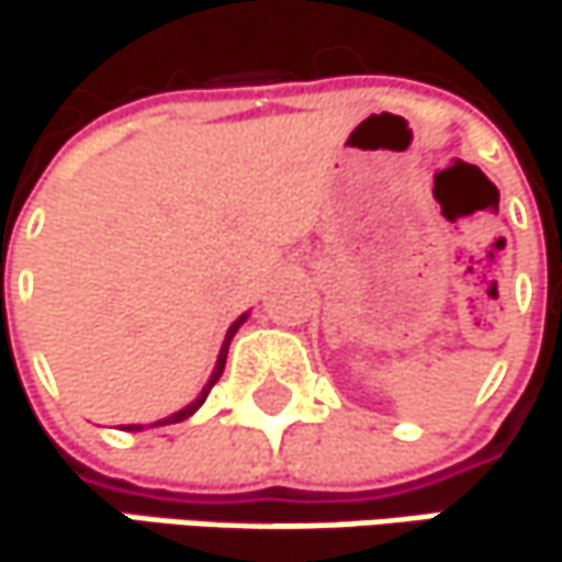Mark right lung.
<instances>
[{
  "instance_id": "1",
  "label": "right lung",
  "mask_w": 562,
  "mask_h": 562,
  "mask_svg": "<svg viewBox=\"0 0 562 562\" xmlns=\"http://www.w3.org/2000/svg\"><path fill=\"white\" fill-rule=\"evenodd\" d=\"M244 322H247V315H240V318H237V322H234V325H231V328H228V334H225V344H222V350H218V363H215V370H212V376H209V383H205V389H202V392H199V395H195V398H192V402H189L186 408H179V412H173V415H167V418L154 422L150 428H160V425H177V422H186L189 415H195V412H199V405L205 402L209 389L218 383V376H222V370H225V360H228L231 337L237 334V328H240ZM128 431H144V428H140V425H128Z\"/></svg>"
}]
</instances>
